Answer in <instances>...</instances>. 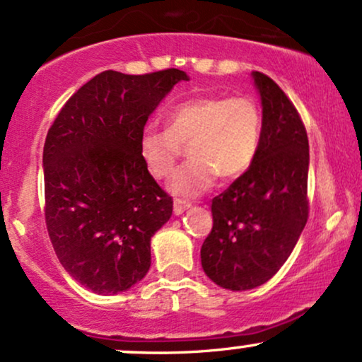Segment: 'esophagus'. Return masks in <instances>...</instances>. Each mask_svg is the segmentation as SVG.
<instances>
[{"label":"esophagus","mask_w":362,"mask_h":362,"mask_svg":"<svg viewBox=\"0 0 362 362\" xmlns=\"http://www.w3.org/2000/svg\"><path fill=\"white\" fill-rule=\"evenodd\" d=\"M189 207H190V202H187V200L177 199L175 202H173V214H175V216L184 214V212H185Z\"/></svg>","instance_id":"34e87169"}]
</instances>
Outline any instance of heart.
Returning <instances> with one entry per match:
<instances>
[{"instance_id":"1","label":"heart","mask_w":362,"mask_h":362,"mask_svg":"<svg viewBox=\"0 0 362 362\" xmlns=\"http://www.w3.org/2000/svg\"><path fill=\"white\" fill-rule=\"evenodd\" d=\"M263 112L247 95L195 98L173 106L167 129L146 126L139 134L138 151L148 172L158 180L173 173L182 146L189 145L190 160L172 180L173 192L195 197L224 180L246 172L258 153Z\"/></svg>"}]
</instances>
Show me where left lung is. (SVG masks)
<instances>
[{
    "mask_svg": "<svg viewBox=\"0 0 362 362\" xmlns=\"http://www.w3.org/2000/svg\"><path fill=\"white\" fill-rule=\"evenodd\" d=\"M263 106V132L251 167L212 200L214 226L200 250L206 275L243 291L283 267L307 224L308 138L278 84L252 72Z\"/></svg>",
    "mask_w": 362,
    "mask_h": 362,
    "instance_id": "obj_1",
    "label": "left lung"
}]
</instances>
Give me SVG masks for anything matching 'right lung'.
<instances>
[{
  "instance_id": "add662e5",
  "label": "right lung",
  "mask_w": 362,
  "mask_h": 362,
  "mask_svg": "<svg viewBox=\"0 0 362 362\" xmlns=\"http://www.w3.org/2000/svg\"><path fill=\"white\" fill-rule=\"evenodd\" d=\"M189 76L167 69L104 71L65 103L43 146L45 223L65 272L99 295H116L150 269L151 236L173 200L150 175L139 134L165 95Z\"/></svg>"
}]
</instances>
